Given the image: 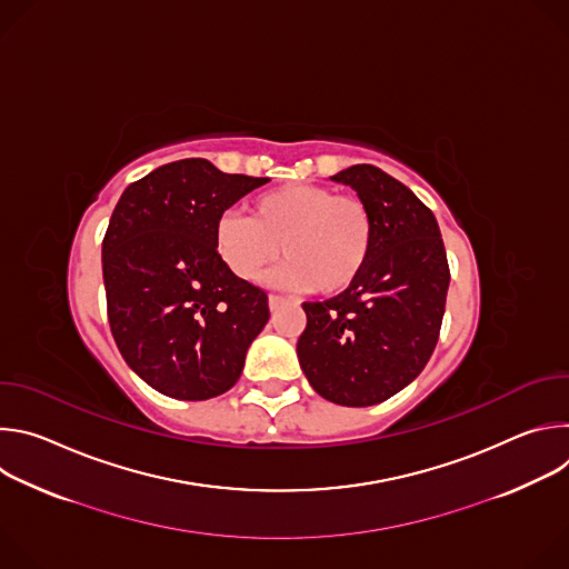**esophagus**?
Segmentation results:
<instances>
[{
	"label": "esophagus",
	"mask_w": 569,
	"mask_h": 569,
	"mask_svg": "<svg viewBox=\"0 0 569 569\" xmlns=\"http://www.w3.org/2000/svg\"><path fill=\"white\" fill-rule=\"evenodd\" d=\"M268 303H270V308L274 310V308H279L281 303H286V297H281V295H270V297H268Z\"/></svg>",
	"instance_id": "esophagus-1"
}]
</instances>
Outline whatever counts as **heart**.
I'll list each match as a JSON object with an SVG mask.
<instances>
[{"instance_id":"obj_1","label":"heart","mask_w":569,"mask_h":569,"mask_svg":"<svg viewBox=\"0 0 569 569\" xmlns=\"http://www.w3.org/2000/svg\"><path fill=\"white\" fill-rule=\"evenodd\" d=\"M282 250L279 251L278 248ZM216 248L242 281H259L283 254L279 281L321 295L347 290L373 248V218L360 198L315 184H288L261 193L250 218L220 216Z\"/></svg>"}]
</instances>
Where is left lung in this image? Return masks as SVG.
<instances>
[{"label":"left lung","instance_id":"8db88e82","mask_svg":"<svg viewBox=\"0 0 569 569\" xmlns=\"http://www.w3.org/2000/svg\"><path fill=\"white\" fill-rule=\"evenodd\" d=\"M351 187L373 218L362 274L338 297L306 301L297 342L312 389L347 408H369L408 387L441 331L450 270L435 213L371 164L331 178Z\"/></svg>","mask_w":569,"mask_h":569}]
</instances>
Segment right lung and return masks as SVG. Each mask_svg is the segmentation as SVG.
Here are the masks:
<instances>
[{
  "label": "right lung",
  "instance_id": "add662e5",
  "mask_svg": "<svg viewBox=\"0 0 569 569\" xmlns=\"http://www.w3.org/2000/svg\"><path fill=\"white\" fill-rule=\"evenodd\" d=\"M266 182L191 157L121 193L103 238L108 319L128 367L159 393H224L268 323V295L238 279L216 248L220 216Z\"/></svg>",
  "mask_w": 569,
  "mask_h": 569
}]
</instances>
